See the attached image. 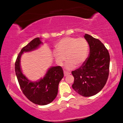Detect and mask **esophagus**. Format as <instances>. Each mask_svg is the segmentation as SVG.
<instances>
[{
	"mask_svg": "<svg viewBox=\"0 0 123 123\" xmlns=\"http://www.w3.org/2000/svg\"><path fill=\"white\" fill-rule=\"evenodd\" d=\"M71 73L70 72H67V71H64V76H66L70 75Z\"/></svg>",
	"mask_w": 123,
	"mask_h": 123,
	"instance_id": "esophagus-1",
	"label": "esophagus"
}]
</instances>
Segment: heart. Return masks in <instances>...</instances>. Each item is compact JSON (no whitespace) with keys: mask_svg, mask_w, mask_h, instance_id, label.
<instances>
[{"mask_svg":"<svg viewBox=\"0 0 123 123\" xmlns=\"http://www.w3.org/2000/svg\"><path fill=\"white\" fill-rule=\"evenodd\" d=\"M89 52V45L85 38L67 37L61 39L56 45V51L53 55L57 63L62 65L65 60L66 68L70 70L75 65L80 66L87 59Z\"/></svg>","mask_w":123,"mask_h":123,"instance_id":"heart-1","label":"heart"}]
</instances>
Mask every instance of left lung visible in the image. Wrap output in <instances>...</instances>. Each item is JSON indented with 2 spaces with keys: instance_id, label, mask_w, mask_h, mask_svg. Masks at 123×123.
<instances>
[{
  "instance_id": "obj_1",
  "label": "left lung",
  "mask_w": 123,
  "mask_h": 123,
  "mask_svg": "<svg viewBox=\"0 0 123 123\" xmlns=\"http://www.w3.org/2000/svg\"><path fill=\"white\" fill-rule=\"evenodd\" d=\"M84 37L89 43L90 53L83 65L72 71L74 77L72 86L79 94L89 97L98 94L106 84L109 74L110 55L98 39L87 34Z\"/></svg>"
}]
</instances>
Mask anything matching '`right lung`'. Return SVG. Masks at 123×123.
<instances>
[{
	"label": "right lung",
	"instance_id": "right-lung-1",
	"mask_svg": "<svg viewBox=\"0 0 123 123\" xmlns=\"http://www.w3.org/2000/svg\"><path fill=\"white\" fill-rule=\"evenodd\" d=\"M41 43L39 38H36L23 47L15 62V71L20 89L25 97L35 104L44 105L51 103L57 96L58 84L64 76L62 68L61 66L51 67L44 78L38 82H32L23 75L20 67L22 53L36 49Z\"/></svg>",
	"mask_w": 123,
	"mask_h": 123
}]
</instances>
